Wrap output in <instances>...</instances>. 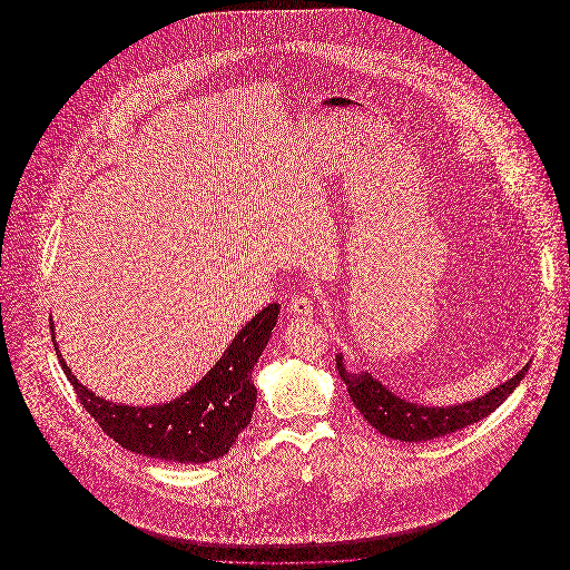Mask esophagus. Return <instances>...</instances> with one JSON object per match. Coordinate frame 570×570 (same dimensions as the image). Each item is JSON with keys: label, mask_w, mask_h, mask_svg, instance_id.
<instances>
[{"label": "esophagus", "mask_w": 570, "mask_h": 570, "mask_svg": "<svg viewBox=\"0 0 570 570\" xmlns=\"http://www.w3.org/2000/svg\"><path fill=\"white\" fill-rule=\"evenodd\" d=\"M288 312L295 316H312L314 314V303L305 293H297L288 301Z\"/></svg>", "instance_id": "obj_1"}]
</instances>
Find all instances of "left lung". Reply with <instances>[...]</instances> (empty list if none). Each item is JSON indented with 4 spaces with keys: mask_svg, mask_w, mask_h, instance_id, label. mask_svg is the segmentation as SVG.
I'll list each match as a JSON object with an SVG mask.
<instances>
[{
    "mask_svg": "<svg viewBox=\"0 0 570 570\" xmlns=\"http://www.w3.org/2000/svg\"><path fill=\"white\" fill-rule=\"evenodd\" d=\"M335 361L340 379L346 382L351 400L356 410L365 416V421L372 428H376L380 434L402 442H428L434 438L453 434L485 419L515 391L517 384L523 380L530 367V363H525L513 379L491 389L483 397L470 400L458 406L438 407L421 406L407 402L404 397H397L370 372H348L342 353L337 354Z\"/></svg>",
    "mask_w": 570,
    "mask_h": 570,
    "instance_id": "1",
    "label": "left lung"
}]
</instances>
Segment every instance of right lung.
<instances>
[{
    "label": "right lung",
    "mask_w": 570,
    "mask_h": 570,
    "mask_svg": "<svg viewBox=\"0 0 570 570\" xmlns=\"http://www.w3.org/2000/svg\"><path fill=\"white\" fill-rule=\"evenodd\" d=\"M277 314V303L267 305L235 335L203 380L177 400L158 406H124L98 397L82 386L59 354L53 323L51 335L66 379L105 434L138 455L175 463H207L226 455L252 421L256 406L252 370L272 337Z\"/></svg>",
    "instance_id": "add662e5"
}]
</instances>
